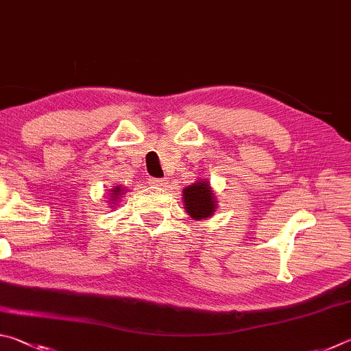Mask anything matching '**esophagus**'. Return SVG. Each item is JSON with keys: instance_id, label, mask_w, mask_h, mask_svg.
<instances>
[{"instance_id": "1", "label": "esophagus", "mask_w": 351, "mask_h": 351, "mask_svg": "<svg viewBox=\"0 0 351 351\" xmlns=\"http://www.w3.org/2000/svg\"><path fill=\"white\" fill-rule=\"evenodd\" d=\"M148 182L153 184V186H158V187H165L169 184L167 180H161V178H150Z\"/></svg>"}]
</instances>
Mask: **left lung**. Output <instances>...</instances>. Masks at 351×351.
<instances>
[{"label":"left lung","mask_w":351,"mask_h":351,"mask_svg":"<svg viewBox=\"0 0 351 351\" xmlns=\"http://www.w3.org/2000/svg\"><path fill=\"white\" fill-rule=\"evenodd\" d=\"M184 209L192 219L210 218L218 207L215 192L207 180H197L193 184L182 189Z\"/></svg>","instance_id":"1"}]
</instances>
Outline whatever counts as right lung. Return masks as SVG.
Wrapping results in <instances>:
<instances>
[{
    "instance_id": "obj_1",
    "label": "right lung",
    "mask_w": 351,
    "mask_h": 351,
    "mask_svg": "<svg viewBox=\"0 0 351 351\" xmlns=\"http://www.w3.org/2000/svg\"><path fill=\"white\" fill-rule=\"evenodd\" d=\"M127 190H125V187H122V186H116V187H112L111 190H110V207H116V203H119V199L122 198V195L125 193Z\"/></svg>"
}]
</instances>
